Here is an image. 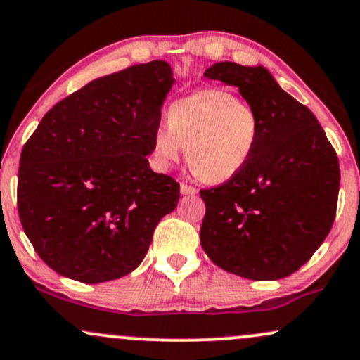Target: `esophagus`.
Wrapping results in <instances>:
<instances>
[{
  "label": "esophagus",
  "mask_w": 360,
  "mask_h": 360,
  "mask_svg": "<svg viewBox=\"0 0 360 360\" xmlns=\"http://www.w3.org/2000/svg\"><path fill=\"white\" fill-rule=\"evenodd\" d=\"M181 193L183 195H196L198 193V189H196L195 186H191V184H186V183H181Z\"/></svg>",
  "instance_id": "34e87169"
}]
</instances>
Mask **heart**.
I'll list each match as a JSON object with an SVG mask.
<instances>
[{
	"label": "heart",
	"mask_w": 360,
	"mask_h": 360,
	"mask_svg": "<svg viewBox=\"0 0 360 360\" xmlns=\"http://www.w3.org/2000/svg\"><path fill=\"white\" fill-rule=\"evenodd\" d=\"M258 112L231 92L207 89L172 102L167 124L157 128L153 153L162 167L188 150L193 172L207 183H225L243 171L258 145Z\"/></svg>",
	"instance_id": "1"
}]
</instances>
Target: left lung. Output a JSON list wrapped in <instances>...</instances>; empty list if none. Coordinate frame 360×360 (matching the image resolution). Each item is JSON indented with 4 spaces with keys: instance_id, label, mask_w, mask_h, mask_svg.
<instances>
[{
    "instance_id": "8db88e82",
    "label": "left lung",
    "mask_w": 360,
    "mask_h": 360,
    "mask_svg": "<svg viewBox=\"0 0 360 360\" xmlns=\"http://www.w3.org/2000/svg\"><path fill=\"white\" fill-rule=\"evenodd\" d=\"M205 77L234 85L262 120L258 145L238 176L201 189L200 243L217 266L250 280L297 271L326 239L340 165L321 124L263 66L217 63Z\"/></svg>"
}]
</instances>
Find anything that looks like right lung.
I'll return each mask as SVG.
<instances>
[{
	"instance_id": "add662e5",
	"label": "right lung",
	"mask_w": 360,
	"mask_h": 360,
	"mask_svg": "<svg viewBox=\"0 0 360 360\" xmlns=\"http://www.w3.org/2000/svg\"><path fill=\"white\" fill-rule=\"evenodd\" d=\"M172 84L159 59L97 78L47 110L23 145L20 222L59 275L84 283L128 275L177 207L179 183L147 159Z\"/></svg>"
}]
</instances>
